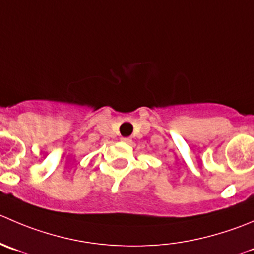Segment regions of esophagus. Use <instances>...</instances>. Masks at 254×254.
<instances>
[{
    "mask_svg": "<svg viewBox=\"0 0 254 254\" xmlns=\"http://www.w3.org/2000/svg\"><path fill=\"white\" fill-rule=\"evenodd\" d=\"M122 141L130 144V142H131V139H130V137H122Z\"/></svg>",
    "mask_w": 254,
    "mask_h": 254,
    "instance_id": "1",
    "label": "esophagus"
}]
</instances>
